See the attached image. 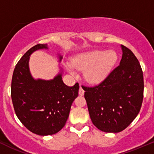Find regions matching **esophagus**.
<instances>
[{"instance_id":"34e87169","label":"esophagus","mask_w":154,"mask_h":154,"mask_svg":"<svg viewBox=\"0 0 154 154\" xmlns=\"http://www.w3.org/2000/svg\"><path fill=\"white\" fill-rule=\"evenodd\" d=\"M79 95H80V96H83V95L85 94V90H83V88H82V87H80V88H79Z\"/></svg>"}]
</instances>
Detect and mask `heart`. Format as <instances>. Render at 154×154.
Segmentation results:
<instances>
[{
    "label": "heart",
    "mask_w": 154,
    "mask_h": 154,
    "mask_svg": "<svg viewBox=\"0 0 154 154\" xmlns=\"http://www.w3.org/2000/svg\"><path fill=\"white\" fill-rule=\"evenodd\" d=\"M117 59L116 54L112 50H96L82 53L74 58L72 66L85 71V78L90 84H99L108 75ZM72 74L75 70L71 65H67Z\"/></svg>",
    "instance_id": "1"
}]
</instances>
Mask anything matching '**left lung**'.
<instances>
[{"label": "left lung", "instance_id": "1", "mask_svg": "<svg viewBox=\"0 0 154 154\" xmlns=\"http://www.w3.org/2000/svg\"><path fill=\"white\" fill-rule=\"evenodd\" d=\"M121 47L119 65L99 85L82 87L92 122L106 133H119L128 128L140 111L143 101L142 67L131 50Z\"/></svg>", "mask_w": 154, "mask_h": 154}]
</instances>
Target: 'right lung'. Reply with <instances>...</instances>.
Segmentation results:
<instances>
[{
	"mask_svg": "<svg viewBox=\"0 0 154 154\" xmlns=\"http://www.w3.org/2000/svg\"><path fill=\"white\" fill-rule=\"evenodd\" d=\"M48 49L37 44L19 60L14 69L11 97L15 114L29 131L40 136L53 135L61 131L69 117L72 102L79 95V83L66 86L62 72L51 80L34 79L29 68L33 52ZM59 61L62 56L59 55Z\"/></svg>",
	"mask_w": 154,
	"mask_h": 154,
	"instance_id": "obj_1",
	"label": "right lung"
}]
</instances>
